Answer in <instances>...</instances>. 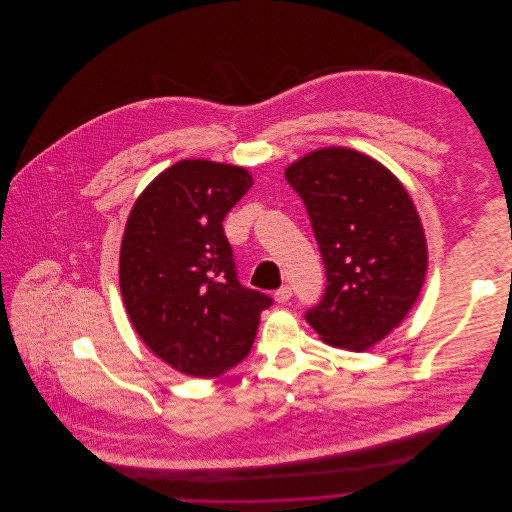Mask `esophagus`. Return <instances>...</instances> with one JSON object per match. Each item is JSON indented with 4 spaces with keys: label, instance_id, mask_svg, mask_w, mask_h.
<instances>
[{
    "label": "esophagus",
    "instance_id": "esophagus-1",
    "mask_svg": "<svg viewBox=\"0 0 512 512\" xmlns=\"http://www.w3.org/2000/svg\"><path fill=\"white\" fill-rule=\"evenodd\" d=\"M292 299V288L290 286H282L278 292H276V301L278 303H288Z\"/></svg>",
    "mask_w": 512,
    "mask_h": 512
}]
</instances>
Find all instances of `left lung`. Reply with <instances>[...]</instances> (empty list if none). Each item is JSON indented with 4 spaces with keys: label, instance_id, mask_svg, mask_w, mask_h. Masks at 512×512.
Segmentation results:
<instances>
[{
    "label": "left lung",
    "instance_id": "8db88e82",
    "mask_svg": "<svg viewBox=\"0 0 512 512\" xmlns=\"http://www.w3.org/2000/svg\"><path fill=\"white\" fill-rule=\"evenodd\" d=\"M325 264L327 288L305 313L319 337L366 351L402 323L428 270V246L404 185L349 147L311 151L286 169Z\"/></svg>",
    "mask_w": 512,
    "mask_h": 512
}]
</instances>
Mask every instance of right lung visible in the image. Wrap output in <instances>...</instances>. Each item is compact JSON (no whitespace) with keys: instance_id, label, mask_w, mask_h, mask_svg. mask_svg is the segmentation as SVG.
I'll return each instance as SVG.
<instances>
[{"instance_id":"1","label":"right lung","mask_w":512,"mask_h":512,"mask_svg":"<svg viewBox=\"0 0 512 512\" xmlns=\"http://www.w3.org/2000/svg\"><path fill=\"white\" fill-rule=\"evenodd\" d=\"M250 187L244 167L183 159L147 185L126 222V311L147 349L183 374L215 378L238 365L274 303L238 282L222 228Z\"/></svg>"}]
</instances>
